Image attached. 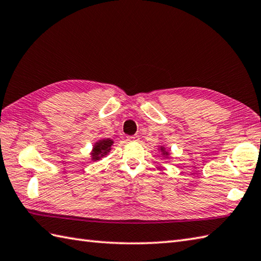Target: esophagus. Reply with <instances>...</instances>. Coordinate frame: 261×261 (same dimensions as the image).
Returning a JSON list of instances; mask_svg holds the SVG:
<instances>
[{"label":"esophagus","instance_id":"1","mask_svg":"<svg viewBox=\"0 0 261 261\" xmlns=\"http://www.w3.org/2000/svg\"><path fill=\"white\" fill-rule=\"evenodd\" d=\"M127 140H129V141H138V140H139V136H138V135L130 136V137H127Z\"/></svg>","mask_w":261,"mask_h":261}]
</instances>
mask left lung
<instances>
[{
    "mask_svg": "<svg viewBox=\"0 0 261 261\" xmlns=\"http://www.w3.org/2000/svg\"><path fill=\"white\" fill-rule=\"evenodd\" d=\"M159 150L160 151H162V154H163V156L165 157V158H168L169 157V151L168 150H166V148L165 147H163V146H160L159 147Z\"/></svg>",
    "mask_w": 261,
    "mask_h": 261,
    "instance_id": "8db88e82",
    "label": "left lung"
}]
</instances>
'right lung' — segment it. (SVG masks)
Wrapping results in <instances>:
<instances>
[{
  "instance_id": "add662e5",
  "label": "right lung",
  "mask_w": 261,
  "mask_h": 261,
  "mask_svg": "<svg viewBox=\"0 0 261 261\" xmlns=\"http://www.w3.org/2000/svg\"><path fill=\"white\" fill-rule=\"evenodd\" d=\"M114 141L112 139H101L96 141L94 143L93 149L91 151V159L93 162H96V160H99L101 158H103L104 156H107V154L111 151V147L113 146Z\"/></svg>"
}]
</instances>
